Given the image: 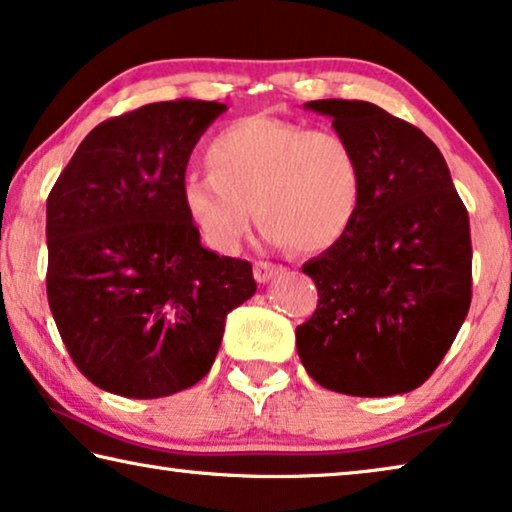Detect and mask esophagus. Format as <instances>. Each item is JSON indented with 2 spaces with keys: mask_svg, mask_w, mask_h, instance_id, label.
Returning <instances> with one entry per match:
<instances>
[{
  "mask_svg": "<svg viewBox=\"0 0 512 512\" xmlns=\"http://www.w3.org/2000/svg\"><path fill=\"white\" fill-rule=\"evenodd\" d=\"M282 271V266H278V264H271V262H255V266H253V273H255V280L257 282H269V280H273L275 275H280Z\"/></svg>",
  "mask_w": 512,
  "mask_h": 512,
  "instance_id": "obj_1",
  "label": "esophagus"
}]
</instances>
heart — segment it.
Returning a JSON list of instances; mask_svg holds the SVG:
<instances>
[{"instance_id": "1", "label": "heart", "mask_w": 512, "mask_h": 512, "mask_svg": "<svg viewBox=\"0 0 512 512\" xmlns=\"http://www.w3.org/2000/svg\"><path fill=\"white\" fill-rule=\"evenodd\" d=\"M205 166L207 173L182 180V205L202 241L221 255L237 253L253 214L275 246L328 250L348 232L362 200L353 145L294 120H234L207 143Z\"/></svg>"}]
</instances>
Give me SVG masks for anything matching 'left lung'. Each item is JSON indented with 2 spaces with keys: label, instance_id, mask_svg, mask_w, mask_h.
Wrapping results in <instances>:
<instances>
[{
  "label": "left lung",
  "instance_id": "8db88e82",
  "mask_svg": "<svg viewBox=\"0 0 512 512\" xmlns=\"http://www.w3.org/2000/svg\"><path fill=\"white\" fill-rule=\"evenodd\" d=\"M353 145L362 200L335 246L303 264L319 289L296 328L305 371L351 396H394L426 383L472 303L469 216L437 145L362 100H314Z\"/></svg>",
  "mask_w": 512,
  "mask_h": 512
}]
</instances>
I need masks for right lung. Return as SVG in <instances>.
I'll list each match as a JSON object with an SVG mask.
<instances>
[{"mask_svg": "<svg viewBox=\"0 0 512 512\" xmlns=\"http://www.w3.org/2000/svg\"><path fill=\"white\" fill-rule=\"evenodd\" d=\"M221 102L173 100L97 125L47 198V300L77 369L159 399L205 378L225 316L257 291L246 259L200 243L186 164Z\"/></svg>", "mask_w": 512, "mask_h": 512, "instance_id": "add662e5", "label": "right lung"}]
</instances>
